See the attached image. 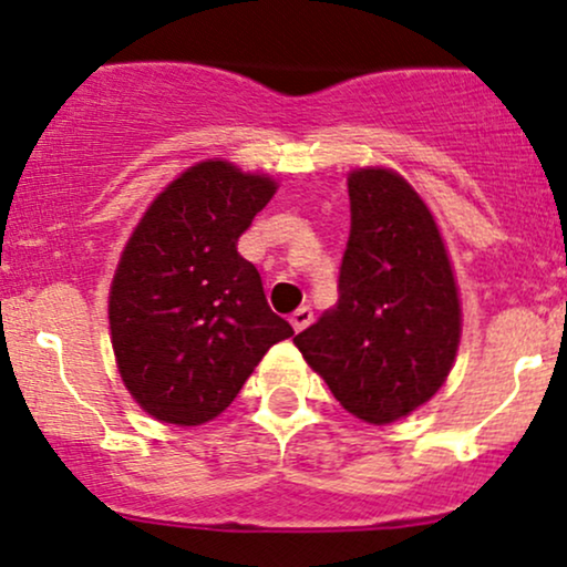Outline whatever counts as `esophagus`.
<instances>
[{
	"label": "esophagus",
	"mask_w": 567,
	"mask_h": 567,
	"mask_svg": "<svg viewBox=\"0 0 567 567\" xmlns=\"http://www.w3.org/2000/svg\"><path fill=\"white\" fill-rule=\"evenodd\" d=\"M312 320H315V312L309 307H298L296 312L290 315V326H293L296 333H301L303 328H307Z\"/></svg>",
	"instance_id": "obj_1"
}]
</instances>
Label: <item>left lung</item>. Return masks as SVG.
<instances>
[{
    "label": "left lung",
    "instance_id": "obj_1",
    "mask_svg": "<svg viewBox=\"0 0 567 567\" xmlns=\"http://www.w3.org/2000/svg\"><path fill=\"white\" fill-rule=\"evenodd\" d=\"M339 303L296 336L347 412L374 425L431 401L455 363L460 301L433 215L388 169L350 174Z\"/></svg>",
    "mask_w": 567,
    "mask_h": 567
}]
</instances>
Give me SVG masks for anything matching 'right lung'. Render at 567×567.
I'll return each instance as SVG.
<instances>
[{"label":"right lung","mask_w":567,"mask_h":567,"mask_svg":"<svg viewBox=\"0 0 567 567\" xmlns=\"http://www.w3.org/2000/svg\"><path fill=\"white\" fill-rule=\"evenodd\" d=\"M277 185L204 161L151 204L110 290L117 369L147 414L202 425L239 395L258 360L293 336L260 274L236 252Z\"/></svg>","instance_id":"add662e5"}]
</instances>
